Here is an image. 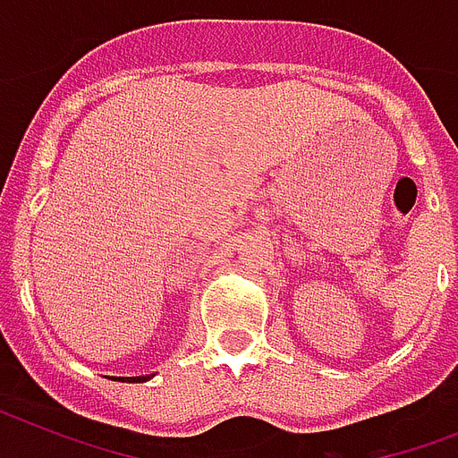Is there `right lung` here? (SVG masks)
<instances>
[{
  "label": "right lung",
  "mask_w": 458,
  "mask_h": 458,
  "mask_svg": "<svg viewBox=\"0 0 458 458\" xmlns=\"http://www.w3.org/2000/svg\"><path fill=\"white\" fill-rule=\"evenodd\" d=\"M152 375H145V377H131V380L133 382H145V380H150Z\"/></svg>",
  "instance_id": "right-lung-1"
}]
</instances>
